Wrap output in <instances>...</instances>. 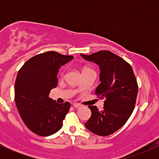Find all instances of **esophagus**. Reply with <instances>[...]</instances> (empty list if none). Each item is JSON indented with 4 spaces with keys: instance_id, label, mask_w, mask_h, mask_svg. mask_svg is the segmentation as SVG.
<instances>
[{
    "instance_id": "esophagus-1",
    "label": "esophagus",
    "mask_w": 159,
    "mask_h": 159,
    "mask_svg": "<svg viewBox=\"0 0 159 159\" xmlns=\"http://www.w3.org/2000/svg\"><path fill=\"white\" fill-rule=\"evenodd\" d=\"M73 106L75 107V108H79V107H81V105H80V104H78V103H74L73 104Z\"/></svg>"
}]
</instances>
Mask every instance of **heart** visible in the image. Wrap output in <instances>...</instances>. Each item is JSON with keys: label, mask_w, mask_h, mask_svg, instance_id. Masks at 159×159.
<instances>
[{"label": "heart", "mask_w": 159, "mask_h": 159, "mask_svg": "<svg viewBox=\"0 0 159 159\" xmlns=\"http://www.w3.org/2000/svg\"><path fill=\"white\" fill-rule=\"evenodd\" d=\"M90 70H93V69H91L90 68H87V67H86V68L84 69L83 72H85V71H90ZM64 75H65V70H63L61 72V77H63Z\"/></svg>", "instance_id": "b5f03b06"}]
</instances>
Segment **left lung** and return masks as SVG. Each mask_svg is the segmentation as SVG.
<instances>
[{
  "label": "left lung",
  "instance_id": "left-lung-1",
  "mask_svg": "<svg viewBox=\"0 0 159 159\" xmlns=\"http://www.w3.org/2000/svg\"><path fill=\"white\" fill-rule=\"evenodd\" d=\"M81 55L99 66L101 83L96 94L105 99L102 111L93 105L88 106L92 114L85 126L97 135L107 136L120 129L132 115L138 96V82L131 65L110 51Z\"/></svg>",
  "mask_w": 159,
  "mask_h": 159
}]
</instances>
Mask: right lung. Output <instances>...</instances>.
I'll return each mask as SVG.
<instances>
[{"mask_svg": "<svg viewBox=\"0 0 159 159\" xmlns=\"http://www.w3.org/2000/svg\"><path fill=\"white\" fill-rule=\"evenodd\" d=\"M72 59V56L51 51L30 58L19 69L15 84L16 105L26 126L38 135H52L63 125L70 103H57L49 93L57 85L60 67Z\"/></svg>", "mask_w": 159, "mask_h": 159, "instance_id": "right-lung-1", "label": "right lung"}]
</instances>
